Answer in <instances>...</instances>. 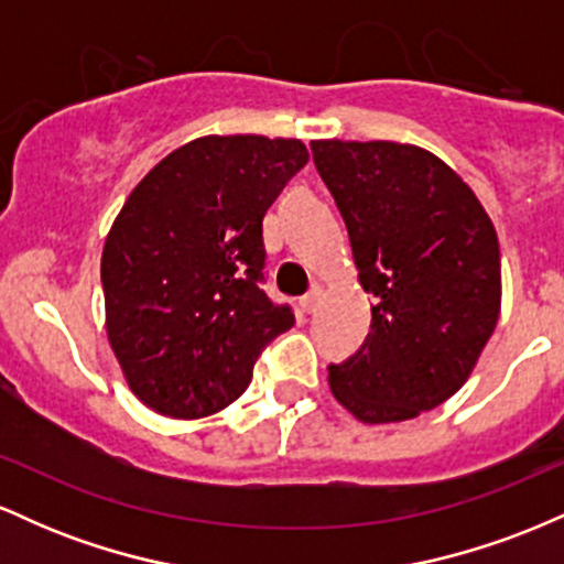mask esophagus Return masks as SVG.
<instances>
[{
	"instance_id": "34e87169",
	"label": "esophagus",
	"mask_w": 564,
	"mask_h": 564,
	"mask_svg": "<svg viewBox=\"0 0 564 564\" xmlns=\"http://www.w3.org/2000/svg\"><path fill=\"white\" fill-rule=\"evenodd\" d=\"M321 296H323V289L315 283V286H310L307 294L300 300V307L304 310V313H313V310L321 304Z\"/></svg>"
}]
</instances>
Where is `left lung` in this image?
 Here are the masks:
<instances>
[{"instance_id": "1", "label": "left lung", "mask_w": 564, "mask_h": 564, "mask_svg": "<svg viewBox=\"0 0 564 564\" xmlns=\"http://www.w3.org/2000/svg\"><path fill=\"white\" fill-rule=\"evenodd\" d=\"M349 232L371 332L328 366L334 398L364 424L405 422L462 390L501 310V254L471 187L403 142L313 140Z\"/></svg>"}]
</instances>
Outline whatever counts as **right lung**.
Masks as SVG:
<instances>
[{
  "label": "right lung",
  "mask_w": 564,
  "mask_h": 564,
  "mask_svg": "<svg viewBox=\"0 0 564 564\" xmlns=\"http://www.w3.org/2000/svg\"><path fill=\"white\" fill-rule=\"evenodd\" d=\"M300 140L209 134L129 193L102 246L106 328L132 392L172 419L241 398L257 358L294 326L264 294L262 219L307 164Z\"/></svg>",
  "instance_id": "add662e5"
}]
</instances>
